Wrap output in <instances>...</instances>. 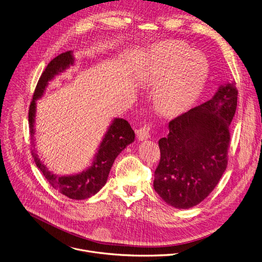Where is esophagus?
Returning <instances> with one entry per match:
<instances>
[{
	"label": "esophagus",
	"instance_id": "1",
	"mask_svg": "<svg viewBox=\"0 0 262 262\" xmlns=\"http://www.w3.org/2000/svg\"><path fill=\"white\" fill-rule=\"evenodd\" d=\"M151 129H152V125L150 123L148 124H144L142 127H140L137 131V137L139 140H143V139H147L151 136Z\"/></svg>",
	"mask_w": 262,
	"mask_h": 262
}]
</instances>
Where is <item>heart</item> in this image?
<instances>
[{"instance_id": "obj_1", "label": "heart", "mask_w": 262, "mask_h": 262, "mask_svg": "<svg viewBox=\"0 0 262 262\" xmlns=\"http://www.w3.org/2000/svg\"><path fill=\"white\" fill-rule=\"evenodd\" d=\"M149 56L153 82H164L156 94L159 108L167 114L185 111L198 99L207 81L206 58L180 41L157 45Z\"/></svg>"}]
</instances>
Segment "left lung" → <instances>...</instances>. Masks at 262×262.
Segmentation results:
<instances>
[{
  "label": "left lung",
  "mask_w": 262,
  "mask_h": 262,
  "mask_svg": "<svg viewBox=\"0 0 262 262\" xmlns=\"http://www.w3.org/2000/svg\"><path fill=\"white\" fill-rule=\"evenodd\" d=\"M237 106L234 84L221 85L209 101L168 123L159 139L160 161L155 169V191L168 205L187 209L205 200L228 164L230 124Z\"/></svg>",
  "instance_id": "left-lung-1"
}]
</instances>
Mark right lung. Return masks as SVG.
Returning a JSON list of instances; mask_svg holds the SVG:
<instances>
[{"label": "right lung", "mask_w": 262, "mask_h": 262, "mask_svg": "<svg viewBox=\"0 0 262 262\" xmlns=\"http://www.w3.org/2000/svg\"><path fill=\"white\" fill-rule=\"evenodd\" d=\"M74 62V57L71 51L62 53L55 57L47 66L41 74L35 91L33 99L29 107V131L31 135V154L34 158L36 166L42 172L43 177L50 185L73 200H84L97 193L106 183L111 166L118 155L134 141V131L130 124L123 119H115L105 134L99 151L94 159L93 165L77 175L73 176H57L50 172L46 165L40 161L34 143V119H35V101L40 98L46 90L48 82L58 73L63 72Z\"/></svg>", "instance_id": "right-lung-1"}]
</instances>
